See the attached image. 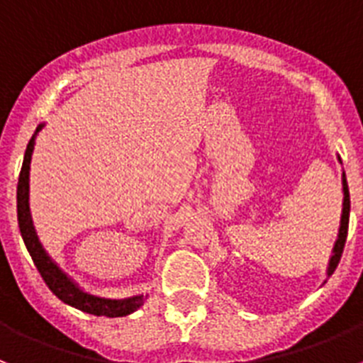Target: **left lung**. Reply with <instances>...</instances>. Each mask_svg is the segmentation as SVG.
<instances>
[{"label": "left lung", "mask_w": 363, "mask_h": 363, "mask_svg": "<svg viewBox=\"0 0 363 363\" xmlns=\"http://www.w3.org/2000/svg\"><path fill=\"white\" fill-rule=\"evenodd\" d=\"M342 184H343V210H342V223H340V233H337V240L334 243V249H332V257L328 260L327 275L330 277L334 271H336L337 264H340V258H342L343 247H345L347 240V230H349V214H351V197H349V186H347V177L345 172L342 175Z\"/></svg>", "instance_id": "1"}]
</instances>
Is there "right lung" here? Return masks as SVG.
<instances>
[{"instance_id": "add662e5", "label": "right lung", "mask_w": 363, "mask_h": 363, "mask_svg": "<svg viewBox=\"0 0 363 363\" xmlns=\"http://www.w3.org/2000/svg\"><path fill=\"white\" fill-rule=\"evenodd\" d=\"M42 127H44V123L36 127L35 135L31 136L29 144H27L16 190L18 227H20L21 238H23L27 251L31 255L36 269L42 275L48 288L62 303L69 304V306L81 310V312L94 313V315H105V318H123V315H129V313L136 312L144 304L145 295H135V297H127V299H105V297L86 294L51 260L50 255L42 247V243L38 242L36 230L33 227L31 210H29V169H31V155L33 149H35L36 135L40 133Z\"/></svg>"}]
</instances>
